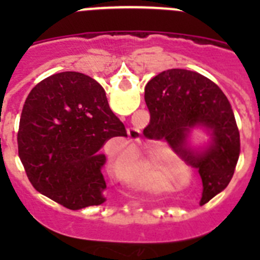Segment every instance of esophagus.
Returning a JSON list of instances; mask_svg holds the SVG:
<instances>
[{
  "mask_svg": "<svg viewBox=\"0 0 260 260\" xmlns=\"http://www.w3.org/2000/svg\"><path fill=\"white\" fill-rule=\"evenodd\" d=\"M127 135L132 141H139V138H141V130L138 127H128Z\"/></svg>",
  "mask_w": 260,
  "mask_h": 260,
  "instance_id": "esophagus-1",
  "label": "esophagus"
}]
</instances>
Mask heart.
Instances as JSON below:
<instances>
[{"instance_id": "obj_1", "label": "heart", "mask_w": 260, "mask_h": 260, "mask_svg": "<svg viewBox=\"0 0 260 260\" xmlns=\"http://www.w3.org/2000/svg\"><path fill=\"white\" fill-rule=\"evenodd\" d=\"M114 172L125 185L141 191H168L174 187L167 180L161 164L152 158L138 157L134 161L116 167Z\"/></svg>"}]
</instances>
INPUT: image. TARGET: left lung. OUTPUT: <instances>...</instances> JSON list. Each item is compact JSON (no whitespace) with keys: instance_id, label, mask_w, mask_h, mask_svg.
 Masks as SVG:
<instances>
[{"instance_id":"1","label":"left lung","mask_w":260,"mask_h":260,"mask_svg":"<svg viewBox=\"0 0 260 260\" xmlns=\"http://www.w3.org/2000/svg\"><path fill=\"white\" fill-rule=\"evenodd\" d=\"M144 100L151 113V132L158 139L165 138L198 169L203 183L201 204H206L231 182L240 156V132L228 99L208 78L171 69L147 83ZM194 129L209 135L207 144L191 146Z\"/></svg>"}]
</instances>
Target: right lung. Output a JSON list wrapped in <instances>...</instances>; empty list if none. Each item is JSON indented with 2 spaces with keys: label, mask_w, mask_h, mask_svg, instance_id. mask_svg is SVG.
Instances as JSON below:
<instances>
[{
  "label": "right lung",
  "mask_w": 260,
  "mask_h": 260,
  "mask_svg": "<svg viewBox=\"0 0 260 260\" xmlns=\"http://www.w3.org/2000/svg\"><path fill=\"white\" fill-rule=\"evenodd\" d=\"M126 128L105 91L88 75L57 73L27 96L18 130V152L32 186L69 210L103 204L107 183L100 152Z\"/></svg>",
  "instance_id": "add662e5"
}]
</instances>
